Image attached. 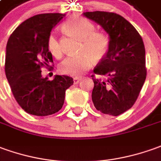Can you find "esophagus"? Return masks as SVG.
Here are the masks:
<instances>
[{
	"label": "esophagus",
	"mask_w": 161,
	"mask_h": 161,
	"mask_svg": "<svg viewBox=\"0 0 161 161\" xmlns=\"http://www.w3.org/2000/svg\"><path fill=\"white\" fill-rule=\"evenodd\" d=\"M81 80V78H79V77H74V84H78L80 82V80Z\"/></svg>",
	"instance_id": "obj_1"
}]
</instances>
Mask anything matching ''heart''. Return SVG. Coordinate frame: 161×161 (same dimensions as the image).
Masks as SVG:
<instances>
[{
    "label": "heart",
    "mask_w": 161,
    "mask_h": 161,
    "mask_svg": "<svg viewBox=\"0 0 161 161\" xmlns=\"http://www.w3.org/2000/svg\"><path fill=\"white\" fill-rule=\"evenodd\" d=\"M67 31L81 40L79 56L66 58L59 65V71L62 74L78 77L92 66L93 59L96 62L102 61L108 54L110 40L107 34L103 32L95 31V25L89 20L74 16L70 18L64 25ZM50 53L54 57L62 56L60 42L56 34L52 33L47 40Z\"/></svg>",
    "instance_id": "1"
}]
</instances>
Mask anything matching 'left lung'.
I'll list each match as a JSON object with an SVG mask.
<instances>
[{
    "mask_svg": "<svg viewBox=\"0 0 161 161\" xmlns=\"http://www.w3.org/2000/svg\"><path fill=\"white\" fill-rule=\"evenodd\" d=\"M107 32L108 54L94 69L92 101L100 112L116 116L133 106L146 78V50L141 36L130 23L112 12L83 13Z\"/></svg>",
    "mask_w": 161,
    "mask_h": 161,
    "instance_id": "left-lung-1",
    "label": "left lung"
}]
</instances>
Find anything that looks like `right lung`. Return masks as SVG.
<instances>
[{"mask_svg":"<svg viewBox=\"0 0 161 161\" xmlns=\"http://www.w3.org/2000/svg\"><path fill=\"white\" fill-rule=\"evenodd\" d=\"M65 14L47 13L32 16L11 34L6 47L5 74L17 103L31 115L45 116L60 110L72 77H42V67L53 68L47 40L53 28Z\"/></svg>","mask_w":161,"mask_h":161,"instance_id":"right-lung-1","label":"right lung"}]
</instances>
